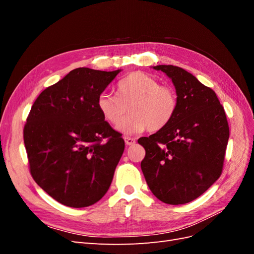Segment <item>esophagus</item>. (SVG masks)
Listing matches in <instances>:
<instances>
[{
	"label": "esophagus",
	"mask_w": 254,
	"mask_h": 254,
	"mask_svg": "<svg viewBox=\"0 0 254 254\" xmlns=\"http://www.w3.org/2000/svg\"><path fill=\"white\" fill-rule=\"evenodd\" d=\"M124 140L126 145H133L135 143V140L133 137H130V136H124Z\"/></svg>",
	"instance_id": "obj_1"
}]
</instances>
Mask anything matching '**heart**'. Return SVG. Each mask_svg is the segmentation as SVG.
Instances as JSON below:
<instances>
[{
	"instance_id": "b5f03b06",
	"label": "heart",
	"mask_w": 254,
	"mask_h": 254,
	"mask_svg": "<svg viewBox=\"0 0 254 254\" xmlns=\"http://www.w3.org/2000/svg\"><path fill=\"white\" fill-rule=\"evenodd\" d=\"M129 110V117L119 129L125 134L156 132L166 127L178 109V96L168 86L144 72H132L117 84V95L103 92L97 97V109L109 124L117 126Z\"/></svg>"
}]
</instances>
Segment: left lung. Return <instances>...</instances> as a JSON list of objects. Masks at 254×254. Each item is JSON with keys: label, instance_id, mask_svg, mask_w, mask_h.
Listing matches in <instances>:
<instances>
[{"label": "left lung", "instance_id": "obj_1", "mask_svg": "<svg viewBox=\"0 0 254 254\" xmlns=\"http://www.w3.org/2000/svg\"><path fill=\"white\" fill-rule=\"evenodd\" d=\"M152 68L172 79L178 109L166 127L137 141L146 151L141 168L159 200L188 203L221 175L229 140L227 117L216 93L193 74L174 65Z\"/></svg>", "mask_w": 254, "mask_h": 254}]
</instances>
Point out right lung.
Listing matches in <instances>:
<instances>
[{
  "label": "right lung",
  "mask_w": 254,
  "mask_h": 254,
  "mask_svg": "<svg viewBox=\"0 0 254 254\" xmlns=\"http://www.w3.org/2000/svg\"><path fill=\"white\" fill-rule=\"evenodd\" d=\"M122 70L78 67L37 97L24 126L30 174L56 201L96 203L124 152L122 134L97 109V97Z\"/></svg>",
  "instance_id": "1"
}]
</instances>
